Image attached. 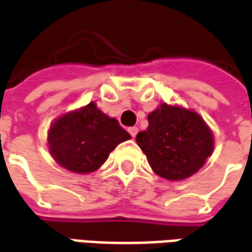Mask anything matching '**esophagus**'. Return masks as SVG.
I'll use <instances>...</instances> for the list:
<instances>
[{"label":"esophagus","instance_id":"1","mask_svg":"<svg viewBox=\"0 0 252 252\" xmlns=\"http://www.w3.org/2000/svg\"><path fill=\"white\" fill-rule=\"evenodd\" d=\"M128 132H129V135H131L132 138H135L136 133H138V128H136V126H129V128H128Z\"/></svg>","mask_w":252,"mask_h":252}]
</instances>
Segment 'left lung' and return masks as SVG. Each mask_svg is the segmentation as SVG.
<instances>
[{
  "label": "left lung",
  "mask_w": 252,
  "mask_h": 252,
  "mask_svg": "<svg viewBox=\"0 0 252 252\" xmlns=\"http://www.w3.org/2000/svg\"><path fill=\"white\" fill-rule=\"evenodd\" d=\"M148 120V129L136 135V143L158 176L168 181L189 178L211 156L212 133L196 112L162 103Z\"/></svg>",
  "instance_id": "left-lung-1"
}]
</instances>
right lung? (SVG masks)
I'll return each instance as SVG.
<instances>
[{"label":"right lung","instance_id":"add662e5","mask_svg":"<svg viewBox=\"0 0 252 252\" xmlns=\"http://www.w3.org/2000/svg\"><path fill=\"white\" fill-rule=\"evenodd\" d=\"M131 135L119 121L106 116L91 102L85 107L62 116L48 132L49 152L71 172L88 174L96 171L116 146Z\"/></svg>","mask_w":252,"mask_h":252}]
</instances>
